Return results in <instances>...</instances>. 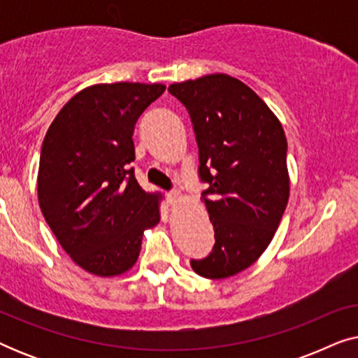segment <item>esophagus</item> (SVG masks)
Wrapping results in <instances>:
<instances>
[{
  "label": "esophagus",
  "mask_w": 358,
  "mask_h": 358,
  "mask_svg": "<svg viewBox=\"0 0 358 358\" xmlns=\"http://www.w3.org/2000/svg\"><path fill=\"white\" fill-rule=\"evenodd\" d=\"M166 197H168V202L169 203H176L180 199V195H179L178 190H171V192L166 194Z\"/></svg>",
  "instance_id": "esophagus-1"
}]
</instances>
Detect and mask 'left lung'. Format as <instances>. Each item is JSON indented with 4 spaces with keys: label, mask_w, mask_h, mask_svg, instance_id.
I'll use <instances>...</instances> for the list:
<instances>
[{
    "label": "left lung",
    "mask_w": 358,
    "mask_h": 358,
    "mask_svg": "<svg viewBox=\"0 0 358 358\" xmlns=\"http://www.w3.org/2000/svg\"><path fill=\"white\" fill-rule=\"evenodd\" d=\"M199 146V176L215 246L194 272L227 278L252 266L271 244L290 195L287 138L266 102L236 78L217 73L174 83Z\"/></svg>",
    "instance_id": "8db88e82"
}]
</instances>
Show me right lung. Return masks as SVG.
<instances>
[{
  "mask_svg": "<svg viewBox=\"0 0 358 358\" xmlns=\"http://www.w3.org/2000/svg\"><path fill=\"white\" fill-rule=\"evenodd\" d=\"M164 90L143 83L86 87L43 138L38 205L65 252L94 275L134 267L143 231L159 223L161 195L140 187L130 163L136 120Z\"/></svg>",
  "mask_w": 358,
  "mask_h": 358,
  "instance_id": "add662e5",
  "label": "right lung"
}]
</instances>
